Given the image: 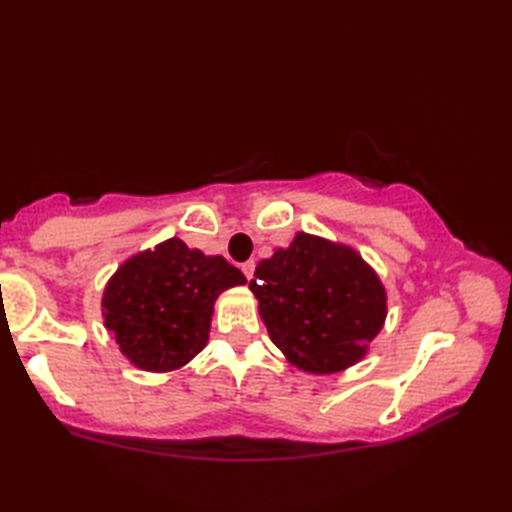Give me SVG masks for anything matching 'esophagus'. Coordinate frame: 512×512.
Masks as SVG:
<instances>
[{
  "mask_svg": "<svg viewBox=\"0 0 512 512\" xmlns=\"http://www.w3.org/2000/svg\"><path fill=\"white\" fill-rule=\"evenodd\" d=\"M239 268H242V273H244V277H246L248 281L253 279V273H255V262H253V259H248V262H244Z\"/></svg>",
  "mask_w": 512,
  "mask_h": 512,
  "instance_id": "esophagus-1",
  "label": "esophagus"
}]
</instances>
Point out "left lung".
Wrapping results in <instances>:
<instances>
[{"label": "left lung", "instance_id": "8db88e82", "mask_svg": "<svg viewBox=\"0 0 512 512\" xmlns=\"http://www.w3.org/2000/svg\"><path fill=\"white\" fill-rule=\"evenodd\" d=\"M248 288L270 341L312 374H334L361 361L387 317L385 288L363 257L308 233L262 259Z\"/></svg>", "mask_w": 512, "mask_h": 512}]
</instances>
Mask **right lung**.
<instances>
[{"mask_svg": "<svg viewBox=\"0 0 512 512\" xmlns=\"http://www.w3.org/2000/svg\"><path fill=\"white\" fill-rule=\"evenodd\" d=\"M246 284L222 255L209 257L171 237L116 270L103 295L105 328L145 372L187 365L209 341L220 292Z\"/></svg>", "mask_w": 512, "mask_h": 512, "instance_id": "obj_1", "label": "right lung"}]
</instances>
